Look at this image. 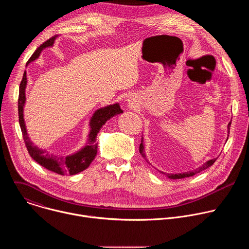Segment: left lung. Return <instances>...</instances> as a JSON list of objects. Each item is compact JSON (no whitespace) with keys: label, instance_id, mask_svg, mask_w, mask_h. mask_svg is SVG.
I'll return each mask as SVG.
<instances>
[{"label":"left lung","instance_id":"left-lung-1","mask_svg":"<svg viewBox=\"0 0 249 249\" xmlns=\"http://www.w3.org/2000/svg\"><path fill=\"white\" fill-rule=\"evenodd\" d=\"M231 122H230L229 125H228V129H229V130H228V136H229V134H230V127H231ZM139 151H140V154L142 155V157H143V158L148 161L147 157H146V154H145L144 144H143V137H142V141H141ZM216 160H217V159L210 160H208L207 162H205L204 164H202L201 166H199L198 168H196V169H194V170H192V171H187V172H183V173H175V174H174V173H164V172H162V171H160V172L163 173V174H165V175L168 177V178H170V179H181V178H185V177L193 176V175H195V174H197V173H199V172H201V171L207 169L208 167H210L213 163H214V162L216 161Z\"/></svg>","mask_w":249,"mask_h":249}]
</instances>
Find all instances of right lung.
<instances>
[{"mask_svg": "<svg viewBox=\"0 0 249 249\" xmlns=\"http://www.w3.org/2000/svg\"><path fill=\"white\" fill-rule=\"evenodd\" d=\"M56 39V36L51 37L47 41H45L43 44H41L36 51H35L30 59L28 60L27 64L37 59L43 49L46 47H51L54 44V41ZM27 84V78H26V72L23 73L22 80L19 85V94H18V121L19 126L21 129L22 137L24 140L25 147L30 155V157L45 167L48 170H51L55 173L61 174V175H74L77 174L89 166L91 161L94 160L96 154H97V144H96V136L99 132V130L102 128V126L106 123V121L109 120L111 117L123 113V110L120 108L119 103L107 105L105 107L97 109L89 121L90 131L89 134V139L87 145L82 148L80 151H78L75 154H72L66 157H58L54 155H50L45 150H42L38 148L37 146H34V144L30 141L26 127L25 122L23 119V107L25 104V88Z\"/></svg>", "mask_w": 249, "mask_h": 249, "instance_id": "add662e5", "label": "right lung"}]
</instances>
